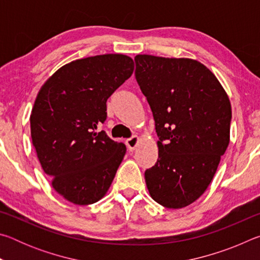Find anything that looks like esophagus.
<instances>
[{
    "instance_id": "1",
    "label": "esophagus",
    "mask_w": 260,
    "mask_h": 260,
    "mask_svg": "<svg viewBox=\"0 0 260 260\" xmlns=\"http://www.w3.org/2000/svg\"><path fill=\"white\" fill-rule=\"evenodd\" d=\"M139 141H140V138H139V136H136V135L132 136V138L126 140V144H127V147H128L129 150H134L136 146H138Z\"/></svg>"
}]
</instances>
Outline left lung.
I'll return each mask as SVG.
<instances>
[{"label": "left lung", "instance_id": "8db88e82", "mask_svg": "<svg viewBox=\"0 0 260 260\" xmlns=\"http://www.w3.org/2000/svg\"><path fill=\"white\" fill-rule=\"evenodd\" d=\"M135 78L155 119L158 159L144 173L151 199L181 209L203 195L230 144L232 107L201 61L135 56Z\"/></svg>", "mask_w": 260, "mask_h": 260}]
</instances>
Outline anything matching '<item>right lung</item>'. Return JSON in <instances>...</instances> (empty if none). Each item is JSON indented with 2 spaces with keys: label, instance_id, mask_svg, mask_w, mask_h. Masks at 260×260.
Instances as JSON below:
<instances>
[{
  "label": "right lung",
  "instance_id": "obj_1",
  "mask_svg": "<svg viewBox=\"0 0 260 260\" xmlns=\"http://www.w3.org/2000/svg\"><path fill=\"white\" fill-rule=\"evenodd\" d=\"M134 71L122 54L76 59L57 70L39 90L30 113V136L51 186L77 205L108 192L126 147L99 132L107 101Z\"/></svg>",
  "mask_w": 260,
  "mask_h": 260
}]
</instances>
